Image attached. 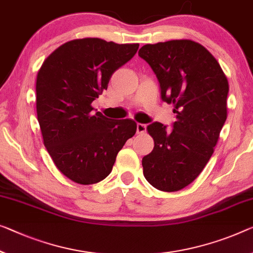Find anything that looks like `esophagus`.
<instances>
[{"label":"esophagus","instance_id":"1","mask_svg":"<svg viewBox=\"0 0 253 253\" xmlns=\"http://www.w3.org/2000/svg\"><path fill=\"white\" fill-rule=\"evenodd\" d=\"M146 129H147L146 124H142V123H138V124H137V133H138V134L145 133Z\"/></svg>","mask_w":253,"mask_h":253}]
</instances>
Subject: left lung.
<instances>
[{"instance_id":"8db88e82","label":"left lung","mask_w":253,"mask_h":253,"mask_svg":"<svg viewBox=\"0 0 253 253\" xmlns=\"http://www.w3.org/2000/svg\"><path fill=\"white\" fill-rule=\"evenodd\" d=\"M138 54L176 114L172 131L159 122L147 126L155 146L142 158L143 175L161 191H178L196 180L218 141L227 118V78L211 53L190 40L147 44Z\"/></svg>"}]
</instances>
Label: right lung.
Returning <instances> with one entry per match:
<instances>
[{
    "label": "right lung",
    "instance_id": "add662e5",
    "mask_svg": "<svg viewBox=\"0 0 253 253\" xmlns=\"http://www.w3.org/2000/svg\"><path fill=\"white\" fill-rule=\"evenodd\" d=\"M138 48L139 44L100 38L73 40L54 50L37 73L36 110L44 145L60 172L76 183L104 180L137 131L130 119L92 113L91 103Z\"/></svg>",
    "mask_w": 253,
    "mask_h": 253
}]
</instances>
